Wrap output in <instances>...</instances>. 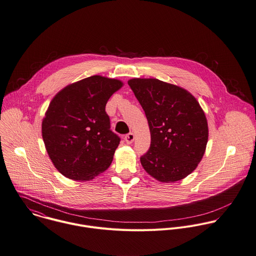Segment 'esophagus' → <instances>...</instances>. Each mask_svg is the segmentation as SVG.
<instances>
[{
    "mask_svg": "<svg viewBox=\"0 0 256 256\" xmlns=\"http://www.w3.org/2000/svg\"><path fill=\"white\" fill-rule=\"evenodd\" d=\"M124 140H126V142L128 144H132L134 140V134L132 132H130V134H126V136H124Z\"/></svg>",
    "mask_w": 256,
    "mask_h": 256,
    "instance_id": "34e87169",
    "label": "esophagus"
}]
</instances>
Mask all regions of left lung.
Segmentation results:
<instances>
[{
  "instance_id": "left-lung-1",
  "label": "left lung",
  "mask_w": 256,
  "mask_h": 256,
  "mask_svg": "<svg viewBox=\"0 0 256 256\" xmlns=\"http://www.w3.org/2000/svg\"><path fill=\"white\" fill-rule=\"evenodd\" d=\"M128 83L150 130V148L140 157L142 167L160 182L187 177L202 160L208 142V122L200 104L185 89L158 79L134 78Z\"/></svg>"
}]
</instances>
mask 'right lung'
Wrapping results in <instances>:
<instances>
[{
  "label": "right lung",
  "mask_w": 256,
  "mask_h": 256,
  "mask_svg": "<svg viewBox=\"0 0 256 256\" xmlns=\"http://www.w3.org/2000/svg\"><path fill=\"white\" fill-rule=\"evenodd\" d=\"M122 82L99 75L70 84L52 99L42 130L55 168L73 180H91L110 165L120 138L110 130L106 104Z\"/></svg>",
  "instance_id": "add662e5"
}]
</instances>
